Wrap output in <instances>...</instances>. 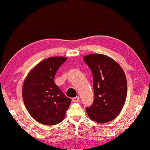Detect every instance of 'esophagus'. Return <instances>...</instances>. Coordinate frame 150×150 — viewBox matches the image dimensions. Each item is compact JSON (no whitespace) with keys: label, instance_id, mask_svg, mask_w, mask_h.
<instances>
[{"label":"esophagus","instance_id":"obj_1","mask_svg":"<svg viewBox=\"0 0 150 150\" xmlns=\"http://www.w3.org/2000/svg\"><path fill=\"white\" fill-rule=\"evenodd\" d=\"M79 100V96H76L74 97V98H72V101L73 102H78Z\"/></svg>","mask_w":150,"mask_h":150}]
</instances>
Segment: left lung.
Returning a JSON list of instances; mask_svg holds the SVG:
<instances>
[{
	"mask_svg": "<svg viewBox=\"0 0 150 150\" xmlns=\"http://www.w3.org/2000/svg\"><path fill=\"white\" fill-rule=\"evenodd\" d=\"M92 71L94 100L86 108L90 119L98 123L114 120L127 96V83L123 69L112 58L100 54L83 57Z\"/></svg>",
	"mask_w": 150,
	"mask_h": 150,
	"instance_id": "left-lung-1",
	"label": "left lung"
}]
</instances>
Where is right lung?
<instances>
[{
  "mask_svg": "<svg viewBox=\"0 0 150 150\" xmlns=\"http://www.w3.org/2000/svg\"><path fill=\"white\" fill-rule=\"evenodd\" d=\"M67 58H48L40 62L25 78L23 98L30 115L36 121L54 125L63 121L71 100L54 83L58 68Z\"/></svg>",
  "mask_w": 150,
  "mask_h": 150,
  "instance_id": "add662e5",
  "label": "right lung"
}]
</instances>
